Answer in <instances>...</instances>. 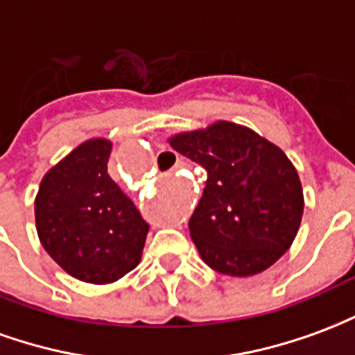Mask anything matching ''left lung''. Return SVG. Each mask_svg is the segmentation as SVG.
I'll use <instances>...</instances> for the list:
<instances>
[{
    "mask_svg": "<svg viewBox=\"0 0 355 355\" xmlns=\"http://www.w3.org/2000/svg\"><path fill=\"white\" fill-rule=\"evenodd\" d=\"M169 144L207 171L188 223L203 262L218 274L249 277L279 261L304 213L300 178L282 148L224 119L177 132Z\"/></svg>",
    "mask_w": 355,
    "mask_h": 355,
    "instance_id": "obj_1",
    "label": "left lung"
}]
</instances>
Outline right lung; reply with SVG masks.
Here are the masks:
<instances>
[{"instance_id":"obj_1","label":"right lung","mask_w":355,"mask_h":355,"mask_svg":"<svg viewBox=\"0 0 355 355\" xmlns=\"http://www.w3.org/2000/svg\"><path fill=\"white\" fill-rule=\"evenodd\" d=\"M108 139H89L53 165L35 196L43 249L76 279L106 285L139 266L148 226L110 178Z\"/></svg>"}]
</instances>
